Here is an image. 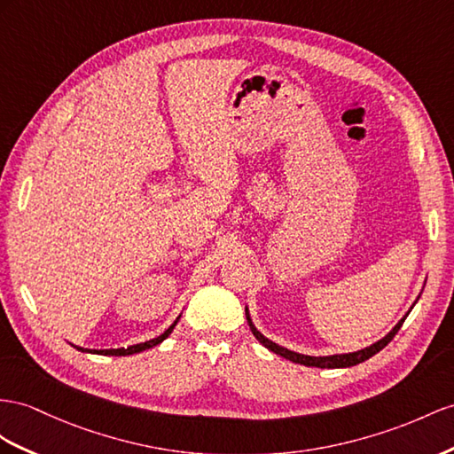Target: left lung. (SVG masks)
Returning a JSON list of instances; mask_svg holds the SVG:
<instances>
[{"label": "left lung", "instance_id": "left-lung-1", "mask_svg": "<svg viewBox=\"0 0 454 454\" xmlns=\"http://www.w3.org/2000/svg\"><path fill=\"white\" fill-rule=\"evenodd\" d=\"M409 312H411V310H409ZM409 312H406V315L397 322V326H395V328L386 335V338H381L380 341L372 343L370 347L360 348V351H355V353L330 355V356H310V355H301V353H295V351H289V348L280 347V345L270 341V340H266L264 335H262L257 328H254V324H253V320H251V317H249V310H247V309H246V317H247V324H249V328H251L253 335H254V338H257L266 348H269V351H272V353H276V355H280V356H284V358H287V360H292V363L303 364V366H317V368H348V366H355V364L364 363V360H368L370 356H374L376 353H380L381 348L386 347V345L395 338V333H397V332L401 330L404 318L409 317Z\"/></svg>", "mask_w": 454, "mask_h": 454}]
</instances>
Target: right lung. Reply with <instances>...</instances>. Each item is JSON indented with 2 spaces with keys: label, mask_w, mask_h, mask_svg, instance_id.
Masks as SVG:
<instances>
[{
  "label": "right lung",
  "mask_w": 454,
  "mask_h": 454,
  "mask_svg": "<svg viewBox=\"0 0 454 454\" xmlns=\"http://www.w3.org/2000/svg\"><path fill=\"white\" fill-rule=\"evenodd\" d=\"M178 320H180V317L174 320L170 326H168V330H165L162 332L159 338H155V340H149V341H145V343H136V345H130V347H121V348H84V347H76V345H73L74 348H78V351H82V353H96V355H106V356H126V355H134V353H142V351H145V348H151V347H155V345H159L160 341H165L168 335L172 333V330H174V326H176L178 324Z\"/></svg>",
  "instance_id": "right-lung-1"
}]
</instances>
